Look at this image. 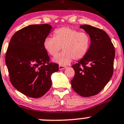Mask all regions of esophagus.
Masks as SVG:
<instances>
[{"instance_id": "34e87169", "label": "esophagus", "mask_w": 124, "mask_h": 124, "mask_svg": "<svg viewBox=\"0 0 124 124\" xmlns=\"http://www.w3.org/2000/svg\"><path fill=\"white\" fill-rule=\"evenodd\" d=\"M66 68H67V67H66V66H64V65H59V69L60 70H63Z\"/></svg>"}]
</instances>
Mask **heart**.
<instances>
[{
	"label": "heart",
	"instance_id": "b5f03b06",
	"mask_svg": "<svg viewBox=\"0 0 124 124\" xmlns=\"http://www.w3.org/2000/svg\"><path fill=\"white\" fill-rule=\"evenodd\" d=\"M44 47L50 56L61 65L69 64L72 59L78 61L86 56L91 45V38L86 32H79L68 27H62L54 31V37H47Z\"/></svg>",
	"mask_w": 124,
	"mask_h": 124
}]
</instances>
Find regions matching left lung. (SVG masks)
<instances>
[{"instance_id": "8db88e82", "label": "left lung", "mask_w": 124, "mask_h": 124, "mask_svg": "<svg viewBox=\"0 0 124 124\" xmlns=\"http://www.w3.org/2000/svg\"><path fill=\"white\" fill-rule=\"evenodd\" d=\"M91 38L88 52L72 65L75 71L71 81L72 89L84 97L98 94L113 76L115 51L105 31L91 25H81Z\"/></svg>"}]
</instances>
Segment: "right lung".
Returning <instances> with one entry per match:
<instances>
[{"instance_id":"right-lung-1","label":"right lung","mask_w":124,"mask_h":124,"mask_svg":"<svg viewBox=\"0 0 124 124\" xmlns=\"http://www.w3.org/2000/svg\"><path fill=\"white\" fill-rule=\"evenodd\" d=\"M52 28L48 24L23 27L13 35L6 53L10 82L31 98L43 96L52 86V74L59 71L57 63L50 62L43 45Z\"/></svg>"}]
</instances>
